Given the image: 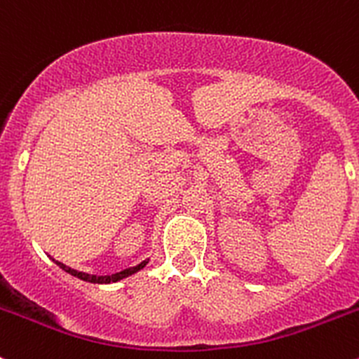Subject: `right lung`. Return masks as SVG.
Wrapping results in <instances>:
<instances>
[{
  "instance_id": "add662e5",
  "label": "right lung",
  "mask_w": 359,
  "mask_h": 359,
  "mask_svg": "<svg viewBox=\"0 0 359 359\" xmlns=\"http://www.w3.org/2000/svg\"><path fill=\"white\" fill-rule=\"evenodd\" d=\"M55 264H57V266L60 267V269H64V271H66V273L72 274V276L79 278V280H83V281H90V283H116V281L123 280V278L130 276V274H133V273H137V271H139V269H142V267L146 266V264H147V260H144V262H140L139 266H135V267H130V269H125V271H121V273L111 274V276H93V274L79 273V271H76V269H71V267H67L66 264L59 262V260H55Z\"/></svg>"
}]
</instances>
